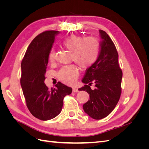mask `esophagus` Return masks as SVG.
I'll use <instances>...</instances> for the list:
<instances>
[{"label": "esophagus", "mask_w": 149, "mask_h": 149, "mask_svg": "<svg viewBox=\"0 0 149 149\" xmlns=\"http://www.w3.org/2000/svg\"><path fill=\"white\" fill-rule=\"evenodd\" d=\"M79 91V90L77 88H73V93H77Z\"/></svg>", "instance_id": "34e87169"}]
</instances>
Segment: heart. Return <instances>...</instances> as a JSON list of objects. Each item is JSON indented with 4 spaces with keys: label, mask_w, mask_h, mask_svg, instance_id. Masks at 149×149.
Returning <instances> with one entry per match:
<instances>
[{
    "label": "heart",
    "mask_w": 149,
    "mask_h": 149,
    "mask_svg": "<svg viewBox=\"0 0 149 149\" xmlns=\"http://www.w3.org/2000/svg\"><path fill=\"white\" fill-rule=\"evenodd\" d=\"M62 45L72 52V60L84 69L91 66L97 60L100 54V43L93 37L84 38L78 35H71L62 42ZM54 61V53L49 55ZM79 73V68L75 65L63 66L58 72V78L66 84H73Z\"/></svg>",
    "instance_id": "1"
}]
</instances>
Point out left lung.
Segmentation results:
<instances>
[{
	"mask_svg": "<svg viewBox=\"0 0 149 149\" xmlns=\"http://www.w3.org/2000/svg\"><path fill=\"white\" fill-rule=\"evenodd\" d=\"M101 38L100 54L96 62L86 71L79 91L87 92L90 99L83 106L85 113L94 119L106 118L113 111L121 94L122 72L118 53L113 42L106 31L99 30ZM94 82L95 88L90 86Z\"/></svg>",
	"mask_w": 149,
	"mask_h": 149,
	"instance_id": "1",
	"label": "left lung"
}]
</instances>
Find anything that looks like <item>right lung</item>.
I'll list each match as a JSON object with an SVG mask.
<instances>
[{
  "instance_id": "add662e5",
  "label": "right lung",
  "mask_w": 149,
  "mask_h": 149,
  "mask_svg": "<svg viewBox=\"0 0 149 149\" xmlns=\"http://www.w3.org/2000/svg\"><path fill=\"white\" fill-rule=\"evenodd\" d=\"M58 31H46L36 37L25 52L21 63L20 84L26 106L31 114L42 120L53 119L60 113L63 98L72 88L60 82L56 88L45 84L49 55Z\"/></svg>"
}]
</instances>
